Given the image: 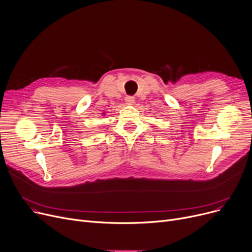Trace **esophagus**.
<instances>
[{"label":"esophagus","mask_w":252,"mask_h":252,"mask_svg":"<svg viewBox=\"0 0 252 252\" xmlns=\"http://www.w3.org/2000/svg\"><path fill=\"white\" fill-rule=\"evenodd\" d=\"M126 105H133L135 103V97L132 95H126Z\"/></svg>","instance_id":"1"}]
</instances>
